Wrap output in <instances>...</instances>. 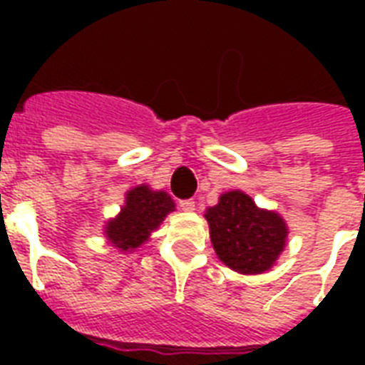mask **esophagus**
<instances>
[{
  "label": "esophagus",
  "mask_w": 365,
  "mask_h": 365,
  "mask_svg": "<svg viewBox=\"0 0 365 365\" xmlns=\"http://www.w3.org/2000/svg\"><path fill=\"white\" fill-rule=\"evenodd\" d=\"M180 208H182V210H185V212H193L195 210V200H182V202H180Z\"/></svg>",
  "instance_id": "34e87169"
}]
</instances>
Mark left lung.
<instances>
[{
    "label": "left lung",
    "mask_w": 365,
    "mask_h": 365,
    "mask_svg": "<svg viewBox=\"0 0 365 365\" xmlns=\"http://www.w3.org/2000/svg\"><path fill=\"white\" fill-rule=\"evenodd\" d=\"M214 252L223 265L240 274L271 271L288 240V225L274 210L255 205L244 191H227L206 208Z\"/></svg>",
    "instance_id": "8db88e82"
}]
</instances>
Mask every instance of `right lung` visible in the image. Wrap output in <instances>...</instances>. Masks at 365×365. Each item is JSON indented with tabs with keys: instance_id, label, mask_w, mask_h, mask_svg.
<instances>
[{
	"instance_id": "1",
	"label": "right lung",
	"mask_w": 365,
	"mask_h": 365,
	"mask_svg": "<svg viewBox=\"0 0 365 365\" xmlns=\"http://www.w3.org/2000/svg\"><path fill=\"white\" fill-rule=\"evenodd\" d=\"M174 210L176 205L166 191H153L145 183H140L126 191L121 212L106 222V240L123 254H130L148 242L151 233Z\"/></svg>"
}]
</instances>
